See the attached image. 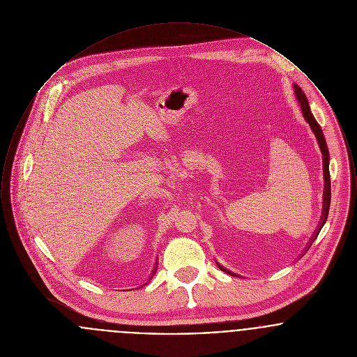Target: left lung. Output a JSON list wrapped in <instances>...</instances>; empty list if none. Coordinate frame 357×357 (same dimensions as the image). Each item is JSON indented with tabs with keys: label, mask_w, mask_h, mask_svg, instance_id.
Instances as JSON below:
<instances>
[{
	"label": "left lung",
	"mask_w": 357,
	"mask_h": 357,
	"mask_svg": "<svg viewBox=\"0 0 357 357\" xmlns=\"http://www.w3.org/2000/svg\"><path fill=\"white\" fill-rule=\"evenodd\" d=\"M294 92H296V96H297V100L301 104V109H303V115L305 118L306 121L310 124L314 135L319 140V144H320V149H321V153L324 155V178H325V192H324V208H323V220L320 223V227L316 233V236L313 238V241L316 239V237L319 236L321 227L324 226V223L326 222L328 218V213H329V206H331V175H329V151H328V147H326V142L324 139L323 130L320 127V124L316 121V119L313 118L312 112H310V108H309V102L306 99L305 93L303 92V89L298 86V85H294ZM312 241V243H313ZM223 272L229 273V274H233L226 269H223L222 266H220ZM234 275V274H233Z\"/></svg>",
	"instance_id": "8db88e82"
}]
</instances>
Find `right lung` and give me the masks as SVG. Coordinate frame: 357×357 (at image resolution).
<instances>
[{"label":"right lung","mask_w":357,"mask_h":357,"mask_svg":"<svg viewBox=\"0 0 357 357\" xmlns=\"http://www.w3.org/2000/svg\"><path fill=\"white\" fill-rule=\"evenodd\" d=\"M155 272H156V271H155ZM155 272H153V273H155Z\"/></svg>","instance_id":"right-lung-1"}]
</instances>
